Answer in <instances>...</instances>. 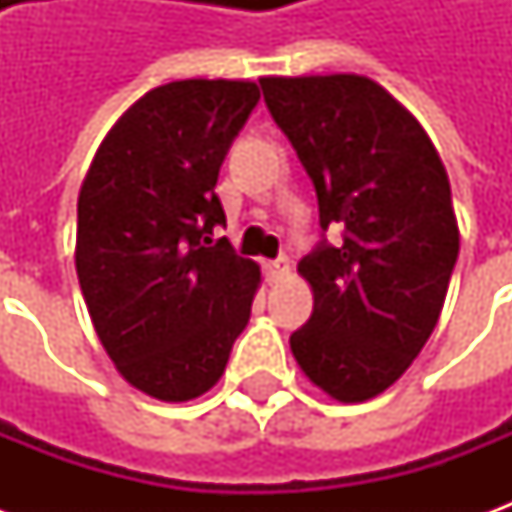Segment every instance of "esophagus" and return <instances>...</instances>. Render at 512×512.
I'll return each instance as SVG.
<instances>
[{"mask_svg": "<svg viewBox=\"0 0 512 512\" xmlns=\"http://www.w3.org/2000/svg\"><path fill=\"white\" fill-rule=\"evenodd\" d=\"M266 279L268 282H279V279L288 274V257H277V260H268L266 266Z\"/></svg>", "mask_w": 512, "mask_h": 512, "instance_id": "obj_1", "label": "esophagus"}]
</instances>
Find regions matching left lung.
<instances>
[{
    "instance_id": "8db88e82",
    "label": "left lung",
    "mask_w": 512,
    "mask_h": 512,
    "mask_svg": "<svg viewBox=\"0 0 512 512\" xmlns=\"http://www.w3.org/2000/svg\"><path fill=\"white\" fill-rule=\"evenodd\" d=\"M260 87L315 186L323 230L299 263L315 304L290 348L312 384L362 403L406 373L439 321L458 260L450 180L422 126L365 76ZM332 223L340 245L325 241Z\"/></svg>"
}]
</instances>
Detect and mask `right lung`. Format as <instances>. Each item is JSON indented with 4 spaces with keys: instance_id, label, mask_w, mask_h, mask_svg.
<instances>
[{
    "instance_id": "1",
    "label": "right lung",
    "mask_w": 512,
    "mask_h": 512,
    "mask_svg": "<svg viewBox=\"0 0 512 512\" xmlns=\"http://www.w3.org/2000/svg\"><path fill=\"white\" fill-rule=\"evenodd\" d=\"M260 101L252 82L186 79L139 98L79 191L76 274L106 354L145 395L183 403L222 378L260 268L235 255L216 180Z\"/></svg>"
}]
</instances>
